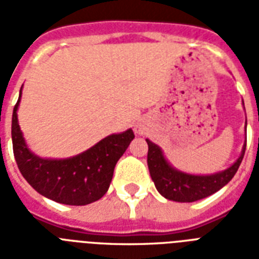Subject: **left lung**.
<instances>
[{"label": "left lung", "mask_w": 259, "mask_h": 259, "mask_svg": "<svg viewBox=\"0 0 259 259\" xmlns=\"http://www.w3.org/2000/svg\"><path fill=\"white\" fill-rule=\"evenodd\" d=\"M149 150H148V166L152 180L156 188L162 196L168 200L180 201V203H191V201L200 200L212 195L227 183L237 173L241 165L243 156H245L246 144L243 145L241 156L234 162L233 165L222 172L213 175H189L173 168L162 154L160 146L146 140Z\"/></svg>", "instance_id": "1"}]
</instances>
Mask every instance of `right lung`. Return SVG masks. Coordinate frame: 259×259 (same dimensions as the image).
<instances>
[{
    "label": "right lung",
    "instance_id": "add662e5",
    "mask_svg": "<svg viewBox=\"0 0 259 259\" xmlns=\"http://www.w3.org/2000/svg\"><path fill=\"white\" fill-rule=\"evenodd\" d=\"M21 90L12 115V142L14 158L24 179L40 195L62 204L86 205L99 200L109 189L115 164L134 138L133 130L107 136L74 157H38L26 146L18 125Z\"/></svg>",
    "mask_w": 259,
    "mask_h": 259
}]
</instances>
